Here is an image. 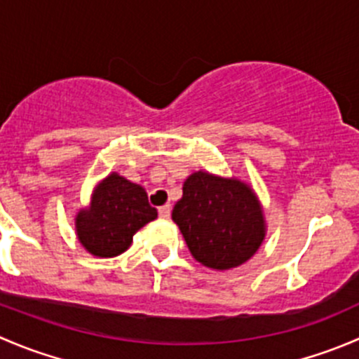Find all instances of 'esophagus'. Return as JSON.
<instances>
[{"instance_id":"esophagus-1","label":"esophagus","mask_w":359,"mask_h":359,"mask_svg":"<svg viewBox=\"0 0 359 359\" xmlns=\"http://www.w3.org/2000/svg\"><path fill=\"white\" fill-rule=\"evenodd\" d=\"M170 212H172L170 205H163V206H159V208H158V213H159V217H161V219H168Z\"/></svg>"}]
</instances>
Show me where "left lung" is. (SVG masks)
<instances>
[{"mask_svg":"<svg viewBox=\"0 0 359 359\" xmlns=\"http://www.w3.org/2000/svg\"><path fill=\"white\" fill-rule=\"evenodd\" d=\"M191 255L210 269L245 264L266 238L264 210L248 184L208 172L186 179L172 212Z\"/></svg>","mask_w":359,"mask_h":359,"instance_id":"obj_1","label":"left lung"}]
</instances>
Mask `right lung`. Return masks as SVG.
Here are the masks:
<instances>
[{
    "label": "right lung",
    "mask_w": 359,
    "mask_h": 359,
    "mask_svg": "<svg viewBox=\"0 0 359 359\" xmlns=\"http://www.w3.org/2000/svg\"><path fill=\"white\" fill-rule=\"evenodd\" d=\"M156 217L144 187L112 172L97 184L88 208L76 215V234L86 252L107 259L128 250L133 234Z\"/></svg>",
    "instance_id": "obj_1"
}]
</instances>
